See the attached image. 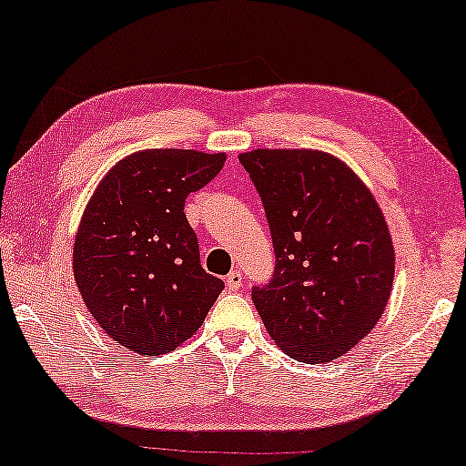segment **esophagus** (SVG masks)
<instances>
[{
    "label": "esophagus",
    "instance_id": "1",
    "mask_svg": "<svg viewBox=\"0 0 466 466\" xmlns=\"http://www.w3.org/2000/svg\"><path fill=\"white\" fill-rule=\"evenodd\" d=\"M225 283H227L228 291H239L241 285H243V274L239 270H231L227 274Z\"/></svg>",
    "mask_w": 466,
    "mask_h": 466
}]
</instances>
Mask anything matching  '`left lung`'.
I'll use <instances>...</instances> for the list:
<instances>
[{
  "mask_svg": "<svg viewBox=\"0 0 466 466\" xmlns=\"http://www.w3.org/2000/svg\"><path fill=\"white\" fill-rule=\"evenodd\" d=\"M268 218L277 268L251 299L272 340L328 363L373 330L390 299L394 246L376 198L339 157L311 148L241 152Z\"/></svg>",
  "mask_w": 466,
  "mask_h": 466,
  "instance_id": "left-lung-1",
  "label": "left lung"
}]
</instances>
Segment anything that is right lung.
Returning <instances> with one entry per match:
<instances>
[{"label": "right lung", "mask_w": 466, "mask_h": 466, "mask_svg": "<svg viewBox=\"0 0 466 466\" xmlns=\"http://www.w3.org/2000/svg\"><path fill=\"white\" fill-rule=\"evenodd\" d=\"M225 152L148 148L106 171L74 239V279L105 334L165 355L204 324L225 283L200 266L183 206L223 169Z\"/></svg>", "instance_id": "obj_1"}]
</instances>
